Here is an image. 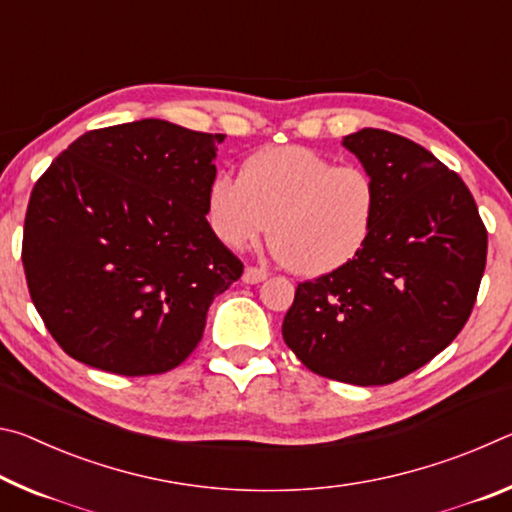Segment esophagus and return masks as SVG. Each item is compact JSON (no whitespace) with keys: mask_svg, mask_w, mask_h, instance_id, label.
Returning <instances> with one entry per match:
<instances>
[{"mask_svg":"<svg viewBox=\"0 0 512 512\" xmlns=\"http://www.w3.org/2000/svg\"><path fill=\"white\" fill-rule=\"evenodd\" d=\"M266 277H268L266 268L246 266V271H244V282H246V284H259V282H264Z\"/></svg>","mask_w":512,"mask_h":512,"instance_id":"34e87169","label":"esophagus"}]
</instances>
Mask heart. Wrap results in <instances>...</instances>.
<instances>
[{
  "label": "heart",
  "instance_id": "1",
  "mask_svg": "<svg viewBox=\"0 0 512 512\" xmlns=\"http://www.w3.org/2000/svg\"><path fill=\"white\" fill-rule=\"evenodd\" d=\"M375 178L305 146H273L248 158L241 178L219 173L207 189V219L225 246L241 250L273 235L275 255L302 275L332 273L357 257L377 214Z\"/></svg>",
  "mask_w": 512,
  "mask_h": 512
}]
</instances>
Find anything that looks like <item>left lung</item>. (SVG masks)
Instances as JSON below:
<instances>
[{
  "label": "left lung",
  "instance_id": "8db88e82",
  "mask_svg": "<svg viewBox=\"0 0 512 512\" xmlns=\"http://www.w3.org/2000/svg\"><path fill=\"white\" fill-rule=\"evenodd\" d=\"M377 185V214L357 257L302 282L284 343L320 377L384 386L422 368L472 314L488 232L461 176L402 135L343 137Z\"/></svg>",
  "mask_w": 512,
  "mask_h": 512
}]
</instances>
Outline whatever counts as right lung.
Wrapping results in <instances>:
<instances>
[{"label": "right lung", "instance_id": "1", "mask_svg": "<svg viewBox=\"0 0 512 512\" xmlns=\"http://www.w3.org/2000/svg\"><path fill=\"white\" fill-rule=\"evenodd\" d=\"M164 119L81 135L33 187L22 264L49 334L85 366L140 377L183 363L244 273L207 223L216 144Z\"/></svg>", "mask_w": 512, "mask_h": 512}]
</instances>
